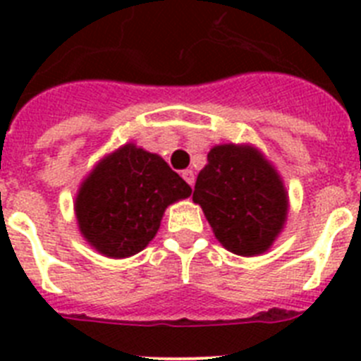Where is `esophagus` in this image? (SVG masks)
<instances>
[{
	"label": "esophagus",
	"instance_id": "1",
	"mask_svg": "<svg viewBox=\"0 0 361 361\" xmlns=\"http://www.w3.org/2000/svg\"><path fill=\"white\" fill-rule=\"evenodd\" d=\"M180 175H183V178L190 186H193V183H195V173H193V170H184Z\"/></svg>",
	"mask_w": 361,
	"mask_h": 361
}]
</instances>
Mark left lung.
<instances>
[{
    "instance_id": "8db88e82",
    "label": "left lung",
    "mask_w": 361,
    "mask_h": 361,
    "mask_svg": "<svg viewBox=\"0 0 361 361\" xmlns=\"http://www.w3.org/2000/svg\"><path fill=\"white\" fill-rule=\"evenodd\" d=\"M193 202L202 208L216 240L240 257L266 253L289 213V195L279 170L253 145L235 142L209 149Z\"/></svg>"
}]
</instances>
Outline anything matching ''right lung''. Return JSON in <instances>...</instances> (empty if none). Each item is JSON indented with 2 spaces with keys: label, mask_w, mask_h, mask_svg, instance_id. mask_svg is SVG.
Returning <instances> with one entry per match:
<instances>
[{
  "label": "right lung",
  "mask_w": 361,
  "mask_h": 361,
  "mask_svg": "<svg viewBox=\"0 0 361 361\" xmlns=\"http://www.w3.org/2000/svg\"><path fill=\"white\" fill-rule=\"evenodd\" d=\"M191 188L164 159L133 142L106 153L82 178L73 212L82 238L108 258H128L157 235L170 204Z\"/></svg>",
  "instance_id": "obj_1"
}]
</instances>
